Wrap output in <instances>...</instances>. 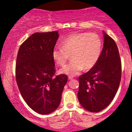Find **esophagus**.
<instances>
[{
    "instance_id": "obj_1",
    "label": "esophagus",
    "mask_w": 132,
    "mask_h": 132,
    "mask_svg": "<svg viewBox=\"0 0 132 132\" xmlns=\"http://www.w3.org/2000/svg\"><path fill=\"white\" fill-rule=\"evenodd\" d=\"M72 78H73V77H71V76H69V77H68V79L69 80H71Z\"/></svg>"
}]
</instances>
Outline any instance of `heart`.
<instances>
[{
    "label": "heart",
    "instance_id": "obj_1",
    "mask_svg": "<svg viewBox=\"0 0 132 132\" xmlns=\"http://www.w3.org/2000/svg\"><path fill=\"white\" fill-rule=\"evenodd\" d=\"M61 48H55L52 57L55 63L62 66L70 55L71 61L59 70L61 74L75 76L82 70H89L97 64L102 50V41L97 34L89 32L76 33L61 42Z\"/></svg>",
    "mask_w": 132,
    "mask_h": 132
}]
</instances>
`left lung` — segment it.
I'll list each match as a JSON object with an SVG mask.
<instances>
[{
	"mask_svg": "<svg viewBox=\"0 0 132 132\" xmlns=\"http://www.w3.org/2000/svg\"><path fill=\"white\" fill-rule=\"evenodd\" d=\"M104 34V44L96 64L78 78V98L85 109L98 112L114 99L121 78V62L116 43Z\"/></svg>",
	"mask_w": 132,
	"mask_h": 132,
	"instance_id": "obj_1",
	"label": "left lung"
}]
</instances>
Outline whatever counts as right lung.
<instances>
[{
  "instance_id": "right-lung-1",
  "label": "right lung",
  "mask_w": 132,
  "mask_h": 132,
  "mask_svg": "<svg viewBox=\"0 0 132 132\" xmlns=\"http://www.w3.org/2000/svg\"><path fill=\"white\" fill-rule=\"evenodd\" d=\"M58 31L32 34L20 46L16 62V79L20 92L29 107L48 114L59 107L68 76H55L52 51Z\"/></svg>"
}]
</instances>
